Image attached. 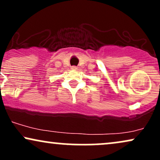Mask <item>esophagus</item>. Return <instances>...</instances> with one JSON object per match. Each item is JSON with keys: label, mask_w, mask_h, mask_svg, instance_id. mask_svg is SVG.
Wrapping results in <instances>:
<instances>
[{"label": "esophagus", "mask_w": 160, "mask_h": 160, "mask_svg": "<svg viewBox=\"0 0 160 160\" xmlns=\"http://www.w3.org/2000/svg\"><path fill=\"white\" fill-rule=\"evenodd\" d=\"M71 70H73V71H77V70H78V68H77L76 66H73V67H71Z\"/></svg>", "instance_id": "esophagus-1"}]
</instances>
